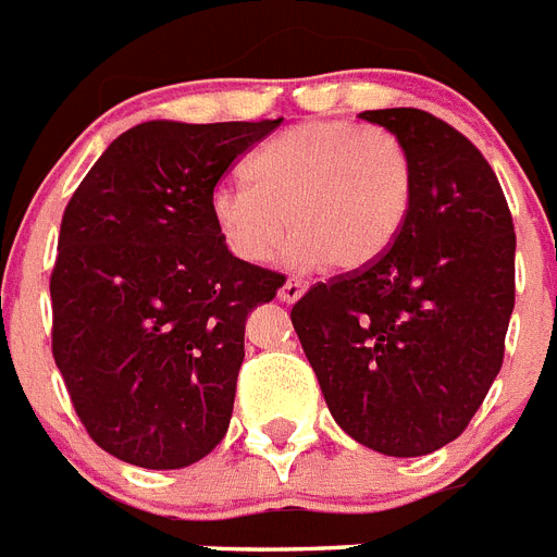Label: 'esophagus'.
<instances>
[{
    "instance_id": "1",
    "label": "esophagus",
    "mask_w": 557,
    "mask_h": 557,
    "mask_svg": "<svg viewBox=\"0 0 557 557\" xmlns=\"http://www.w3.org/2000/svg\"><path fill=\"white\" fill-rule=\"evenodd\" d=\"M302 294H306V283H302V280H297V277H288L286 283L280 286L277 297L283 302H297L302 297Z\"/></svg>"
}]
</instances>
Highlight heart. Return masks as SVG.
<instances>
[{
	"mask_svg": "<svg viewBox=\"0 0 557 557\" xmlns=\"http://www.w3.org/2000/svg\"><path fill=\"white\" fill-rule=\"evenodd\" d=\"M246 185L211 194V220L246 265H265L292 237L297 265L369 269L395 246L414 200L406 146L346 120L302 122L248 160Z\"/></svg>",
	"mask_w": 557,
	"mask_h": 557,
	"instance_id": "1",
	"label": "heart"
}]
</instances>
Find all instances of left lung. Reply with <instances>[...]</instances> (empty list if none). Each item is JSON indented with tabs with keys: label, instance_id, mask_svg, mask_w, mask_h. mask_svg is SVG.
<instances>
[{
	"label": "left lung",
	"instance_id": "left-lung-1",
	"mask_svg": "<svg viewBox=\"0 0 557 557\" xmlns=\"http://www.w3.org/2000/svg\"><path fill=\"white\" fill-rule=\"evenodd\" d=\"M360 120L409 151V220L377 263L302 294L292 323L337 426L374 451L418 458L455 441L498 377L515 225L492 165L449 122L418 108Z\"/></svg>",
	"mask_w": 557,
	"mask_h": 557
}]
</instances>
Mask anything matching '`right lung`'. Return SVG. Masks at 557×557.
Masks as SVG:
<instances>
[{
  "instance_id": "right-lung-1",
  "label": "right lung",
  "mask_w": 557,
  "mask_h": 557,
  "mask_svg": "<svg viewBox=\"0 0 557 557\" xmlns=\"http://www.w3.org/2000/svg\"><path fill=\"white\" fill-rule=\"evenodd\" d=\"M280 122L134 125L65 206L53 360L90 441L125 463L191 467L228 432L246 318L286 277L225 248L211 194Z\"/></svg>"
}]
</instances>
